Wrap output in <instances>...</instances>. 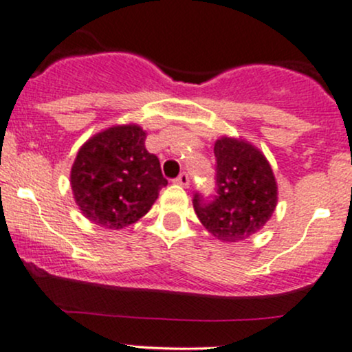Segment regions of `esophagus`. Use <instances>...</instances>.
I'll list each match as a JSON object with an SVG mask.
<instances>
[{"label": "esophagus", "instance_id": "1", "mask_svg": "<svg viewBox=\"0 0 352 352\" xmlns=\"http://www.w3.org/2000/svg\"><path fill=\"white\" fill-rule=\"evenodd\" d=\"M175 184H177V186H180V187H188V186H190V179H188V175H187V173L186 172H184V173H180V175L179 177H177V179H175Z\"/></svg>", "mask_w": 352, "mask_h": 352}]
</instances>
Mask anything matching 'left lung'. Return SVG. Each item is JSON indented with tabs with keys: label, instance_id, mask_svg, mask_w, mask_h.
<instances>
[{
	"label": "left lung",
	"instance_id": "obj_1",
	"mask_svg": "<svg viewBox=\"0 0 352 352\" xmlns=\"http://www.w3.org/2000/svg\"><path fill=\"white\" fill-rule=\"evenodd\" d=\"M217 192L194 195L202 226L223 243H238L263 229L278 202V186L263 151L250 142L221 136L214 143Z\"/></svg>",
	"mask_w": 352,
	"mask_h": 352
}]
</instances>
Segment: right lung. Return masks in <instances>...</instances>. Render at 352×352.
Segmentation results:
<instances>
[{
	"mask_svg": "<svg viewBox=\"0 0 352 352\" xmlns=\"http://www.w3.org/2000/svg\"><path fill=\"white\" fill-rule=\"evenodd\" d=\"M146 131L135 123L96 133L70 168L74 201L91 223L106 229L135 224L166 186L160 162L145 148Z\"/></svg>",
	"mask_w": 352,
	"mask_h": 352,
	"instance_id": "add662e5",
	"label": "right lung"
}]
</instances>
